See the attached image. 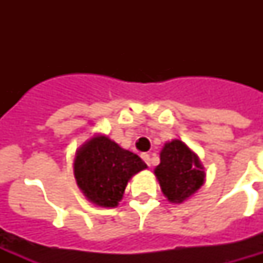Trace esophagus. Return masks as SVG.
Listing matches in <instances>:
<instances>
[{"label":"esophagus","instance_id":"1","mask_svg":"<svg viewBox=\"0 0 263 263\" xmlns=\"http://www.w3.org/2000/svg\"><path fill=\"white\" fill-rule=\"evenodd\" d=\"M142 158H143L144 162H146V164L150 166V164H152V158H150V154H147V153H143V154H142Z\"/></svg>","mask_w":263,"mask_h":263}]
</instances>
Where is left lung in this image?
Segmentation results:
<instances>
[{
  "mask_svg": "<svg viewBox=\"0 0 263 263\" xmlns=\"http://www.w3.org/2000/svg\"><path fill=\"white\" fill-rule=\"evenodd\" d=\"M160 160L154 173L169 202L181 203L203 185V166L195 153L181 140L165 143Z\"/></svg>",
  "mask_w": 263,
  "mask_h": 263,
  "instance_id": "left-lung-1",
  "label": "left lung"
}]
</instances>
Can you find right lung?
Instances as JSON below:
<instances>
[{
  "instance_id": "add662e5",
  "label": "right lung",
  "mask_w": 263,
  "mask_h": 263,
  "mask_svg": "<svg viewBox=\"0 0 263 263\" xmlns=\"http://www.w3.org/2000/svg\"><path fill=\"white\" fill-rule=\"evenodd\" d=\"M147 168L134 153L124 150L107 136L97 135L76 152V183L90 202L116 208L132 176Z\"/></svg>"
}]
</instances>
